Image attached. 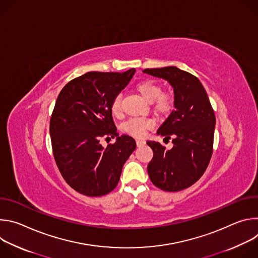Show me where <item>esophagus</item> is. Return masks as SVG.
I'll list each match as a JSON object with an SVG mask.
<instances>
[{
  "label": "esophagus",
  "instance_id": "34e87169",
  "mask_svg": "<svg viewBox=\"0 0 258 258\" xmlns=\"http://www.w3.org/2000/svg\"><path fill=\"white\" fill-rule=\"evenodd\" d=\"M136 143H137V146H138V147H141V146H143V145L146 144V142H145L144 140H140V139H137V140H136Z\"/></svg>",
  "mask_w": 258,
  "mask_h": 258
}]
</instances>
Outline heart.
<instances>
[{
  "label": "heart",
  "instance_id": "heart-1",
  "mask_svg": "<svg viewBox=\"0 0 258 258\" xmlns=\"http://www.w3.org/2000/svg\"><path fill=\"white\" fill-rule=\"evenodd\" d=\"M136 91L148 102H151L153 112L157 115H166L173 107V97L169 93L162 92V86L152 80H145L136 86ZM111 113L118 117L122 114L121 95L113 98L110 105ZM154 122L150 118H131L126 120L121 128L124 133L136 137L143 138L146 132L152 128Z\"/></svg>",
  "mask_w": 258,
  "mask_h": 258
}]
</instances>
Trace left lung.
<instances>
[{
  "mask_svg": "<svg viewBox=\"0 0 258 258\" xmlns=\"http://www.w3.org/2000/svg\"><path fill=\"white\" fill-rule=\"evenodd\" d=\"M143 72L167 81L174 92V107L157 134L172 139L173 147L155 141L148 173L153 185L166 192H177L195 183L205 172L213 151L215 115L200 81L175 66L144 69Z\"/></svg>",
  "mask_w": 258,
  "mask_h": 258,
  "instance_id": "left-lung-1",
  "label": "left lung"
}]
</instances>
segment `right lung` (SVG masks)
<instances>
[{
    "mask_svg": "<svg viewBox=\"0 0 258 258\" xmlns=\"http://www.w3.org/2000/svg\"><path fill=\"white\" fill-rule=\"evenodd\" d=\"M135 72H87L67 83L57 98L50 120L53 155L65 181L83 195L99 197L114 190L136 149L132 137L117 133L110 110ZM110 136L117 141L104 149L99 140Z\"/></svg>",
    "mask_w": 258,
    "mask_h": 258,
    "instance_id": "1",
    "label": "right lung"
}]
</instances>
